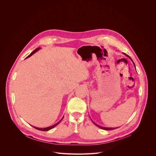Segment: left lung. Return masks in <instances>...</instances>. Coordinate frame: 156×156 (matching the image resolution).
<instances>
[{
    "mask_svg": "<svg viewBox=\"0 0 156 156\" xmlns=\"http://www.w3.org/2000/svg\"><path fill=\"white\" fill-rule=\"evenodd\" d=\"M124 55H126V56H127L128 57H129V58L132 61V58L129 56V55H127V54H126L125 53H123ZM132 62H133V65H134V66H135V69H136V67H135V63H133V62L132 61ZM92 121V120H91ZM92 122L96 125V126H97L98 127H99V128H101V129H104V130H114V129H117V127H115V128H114V127H102V126H99V125H98L97 124H96L94 122H93V121H92Z\"/></svg>",
    "mask_w": 156,
    "mask_h": 156,
    "instance_id": "obj_1",
    "label": "left lung"
}]
</instances>
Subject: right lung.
Returning <instances> with one entry per match:
<instances>
[{
    "label": "right lung",
    "mask_w": 156,
    "mask_h": 156,
    "mask_svg": "<svg viewBox=\"0 0 156 156\" xmlns=\"http://www.w3.org/2000/svg\"><path fill=\"white\" fill-rule=\"evenodd\" d=\"M41 49V48L40 47H39V48H37L36 49H35V50L33 51V52H31V54L29 55H28L26 58H28V57H30V56H32L34 54H35V52H37L38 50H39ZM63 117H64V116L63 117V118L60 120V121H58L57 123H56V124H55L54 125H53V126H50V127H45V128H39V127H34V126H33L34 128H35L36 129H37V130H41V131H48V130H51V129H52V128H54V127H55L57 124H58L61 121L63 120Z\"/></svg>",
    "instance_id": "1"
}]
</instances>
